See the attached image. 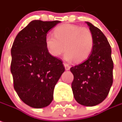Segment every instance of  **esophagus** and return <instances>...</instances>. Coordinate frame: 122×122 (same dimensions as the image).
<instances>
[{"mask_svg": "<svg viewBox=\"0 0 122 122\" xmlns=\"http://www.w3.org/2000/svg\"><path fill=\"white\" fill-rule=\"evenodd\" d=\"M63 65L64 67H65V69L66 71H69L70 69V66L67 63H63Z\"/></svg>", "mask_w": 122, "mask_h": 122, "instance_id": "1", "label": "esophagus"}]
</instances>
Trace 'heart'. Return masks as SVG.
I'll list each match as a JSON object with an SVG mask.
<instances>
[{
	"label": "heart",
	"mask_w": 122,
	"mask_h": 122,
	"mask_svg": "<svg viewBox=\"0 0 122 122\" xmlns=\"http://www.w3.org/2000/svg\"><path fill=\"white\" fill-rule=\"evenodd\" d=\"M54 34H47L45 38L47 50L53 57L61 56L66 49V61L75 60L76 63H81L88 58L93 50V34L87 28L63 24L55 29Z\"/></svg>",
	"instance_id": "obj_1"
}]
</instances>
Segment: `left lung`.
Here are the masks:
<instances>
[{
	"label": "left lung",
	"instance_id": "1",
	"mask_svg": "<svg viewBox=\"0 0 122 122\" xmlns=\"http://www.w3.org/2000/svg\"><path fill=\"white\" fill-rule=\"evenodd\" d=\"M94 40L92 51L88 58L71 67L74 79L71 85L77 102L85 106H94L104 101L113 83L114 63L112 49L101 30L86 22Z\"/></svg>",
	"mask_w": 122,
	"mask_h": 122
}]
</instances>
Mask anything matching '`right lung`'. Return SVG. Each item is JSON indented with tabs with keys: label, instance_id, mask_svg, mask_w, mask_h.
Instances as JSON below:
<instances>
[{
	"label": "right lung",
	"instance_id": "right-lung-1",
	"mask_svg": "<svg viewBox=\"0 0 122 122\" xmlns=\"http://www.w3.org/2000/svg\"><path fill=\"white\" fill-rule=\"evenodd\" d=\"M59 21L33 20L18 34L11 49L14 88L25 104L34 108L49 106L55 85L65 71L61 60L47 50L45 38Z\"/></svg>",
	"mask_w": 122,
	"mask_h": 122
}]
</instances>
